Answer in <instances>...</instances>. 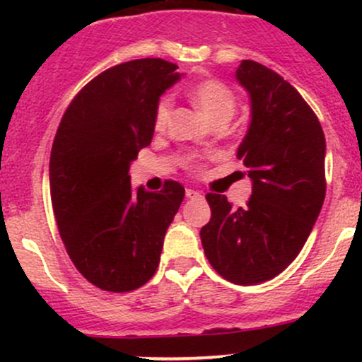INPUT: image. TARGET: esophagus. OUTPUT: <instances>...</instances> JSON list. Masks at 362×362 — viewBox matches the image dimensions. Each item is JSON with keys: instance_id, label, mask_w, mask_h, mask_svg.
<instances>
[{"instance_id": "obj_1", "label": "esophagus", "mask_w": 362, "mask_h": 362, "mask_svg": "<svg viewBox=\"0 0 362 362\" xmlns=\"http://www.w3.org/2000/svg\"><path fill=\"white\" fill-rule=\"evenodd\" d=\"M185 195H187V197H189V199H195V197H199V195H201V194H199L197 190H194V189H187V190H185Z\"/></svg>"}]
</instances>
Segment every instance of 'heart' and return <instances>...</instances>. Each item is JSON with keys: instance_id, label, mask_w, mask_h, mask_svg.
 <instances>
[{"instance_id": "b5f03b06", "label": "heart", "mask_w": 362, "mask_h": 362, "mask_svg": "<svg viewBox=\"0 0 362 362\" xmlns=\"http://www.w3.org/2000/svg\"><path fill=\"white\" fill-rule=\"evenodd\" d=\"M190 98L195 103L199 110L206 115L207 119L213 124L224 122L231 119L236 109V97L233 90L230 86L224 85L223 81L214 80V78H207V80L197 81L189 91ZM173 100L170 95H163L155 107V117H153V124H155L156 131H163L168 126L170 114H172ZM195 170L201 167L199 165H192Z\"/></svg>"}]
</instances>
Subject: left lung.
Returning <instances> with one entry per match:
<instances>
[{
    "label": "left lung",
    "instance_id": "obj_1",
    "mask_svg": "<svg viewBox=\"0 0 362 362\" xmlns=\"http://www.w3.org/2000/svg\"><path fill=\"white\" fill-rule=\"evenodd\" d=\"M236 80L252 100V122L236 156L252 178L245 207L209 192L211 219L201 230L213 269L240 286L265 282L298 257L325 199V136L300 91L255 61Z\"/></svg>",
    "mask_w": 362,
    "mask_h": 362
}]
</instances>
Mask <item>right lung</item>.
Wrapping results in <instances>:
<instances>
[{
  "label": "right lung",
  "instance_id": "obj_1",
  "mask_svg": "<svg viewBox=\"0 0 362 362\" xmlns=\"http://www.w3.org/2000/svg\"><path fill=\"white\" fill-rule=\"evenodd\" d=\"M177 64L146 57L112 66L78 91L62 115L49 163L51 201L69 259L110 293L155 276L163 238L185 189H132L131 161L155 132L160 95L178 81Z\"/></svg>",
  "mask_w": 362,
  "mask_h": 362
}]
</instances>
